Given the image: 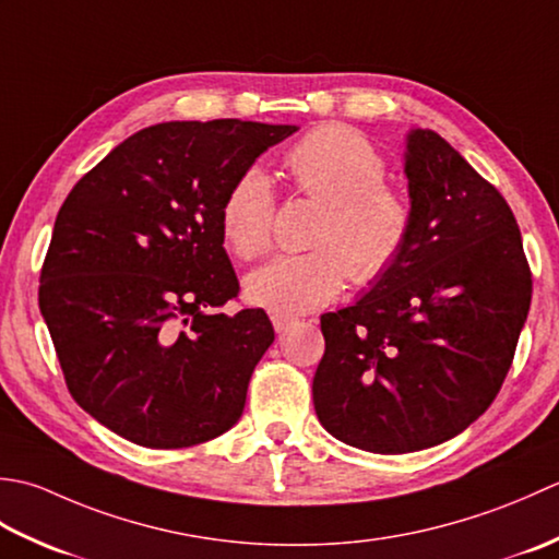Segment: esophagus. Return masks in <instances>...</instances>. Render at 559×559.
Returning <instances> with one entry per match:
<instances>
[{
  "label": "esophagus",
  "instance_id": "obj_1",
  "mask_svg": "<svg viewBox=\"0 0 559 559\" xmlns=\"http://www.w3.org/2000/svg\"><path fill=\"white\" fill-rule=\"evenodd\" d=\"M296 323V318L294 316H280V313H272V325H275V330L277 333H287L289 328H294Z\"/></svg>",
  "mask_w": 559,
  "mask_h": 559
}]
</instances>
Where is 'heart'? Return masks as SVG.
<instances>
[{
  "mask_svg": "<svg viewBox=\"0 0 559 559\" xmlns=\"http://www.w3.org/2000/svg\"><path fill=\"white\" fill-rule=\"evenodd\" d=\"M287 166L301 192L325 202L313 250L280 255L246 277L253 306L280 316L306 313L343 292L345 277L371 284L401 258L413 229L409 202L385 183L383 156L345 124H323L296 142ZM275 188L265 168L253 166L234 180L222 204V231L243 260L272 243Z\"/></svg>",
  "mask_w": 559,
  "mask_h": 559,
  "instance_id": "1",
  "label": "heart"
}]
</instances>
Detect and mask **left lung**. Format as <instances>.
Returning <instances> with one entry per match:
<instances>
[{"label":"left lung","instance_id":"obj_1","mask_svg":"<svg viewBox=\"0 0 559 559\" xmlns=\"http://www.w3.org/2000/svg\"><path fill=\"white\" fill-rule=\"evenodd\" d=\"M413 229L383 277L321 316L318 423L371 453L431 449L468 429L504 383L531 306L507 200L435 130L405 136Z\"/></svg>","mask_w":559,"mask_h":559}]
</instances>
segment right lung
<instances>
[{
    "label": "right lung",
    "instance_id": "add662e5",
    "mask_svg": "<svg viewBox=\"0 0 559 559\" xmlns=\"http://www.w3.org/2000/svg\"><path fill=\"white\" fill-rule=\"evenodd\" d=\"M296 124L170 120L134 132L57 212L38 304L74 401L118 437L186 449L231 429L275 340L234 316L222 204Z\"/></svg>",
    "mask_w": 559,
    "mask_h": 559
}]
</instances>
